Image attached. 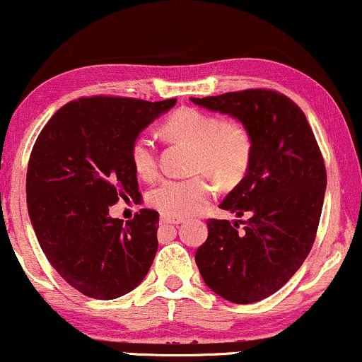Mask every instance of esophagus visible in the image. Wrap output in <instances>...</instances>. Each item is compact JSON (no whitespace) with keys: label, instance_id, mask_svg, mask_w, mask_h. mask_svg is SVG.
<instances>
[{"label":"esophagus","instance_id":"esophagus-1","mask_svg":"<svg viewBox=\"0 0 362 362\" xmlns=\"http://www.w3.org/2000/svg\"><path fill=\"white\" fill-rule=\"evenodd\" d=\"M181 223H182V218L160 215V225H181Z\"/></svg>","mask_w":362,"mask_h":362}]
</instances>
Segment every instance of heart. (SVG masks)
Instances as JSON below:
<instances>
[{
	"label": "heart",
	"mask_w": 362,
	"mask_h": 362,
	"mask_svg": "<svg viewBox=\"0 0 362 362\" xmlns=\"http://www.w3.org/2000/svg\"><path fill=\"white\" fill-rule=\"evenodd\" d=\"M164 132L194 146V173H208L226 185L240 181L248 171L253 142L240 124L225 122L215 114L185 107L176 110L166 122ZM134 171L144 180L158 171V149L151 136L141 134L131 144ZM216 194V185L206 174L176 180L166 177L147 193V203L166 216H189L199 213Z\"/></svg>",
	"instance_id": "obj_1"
}]
</instances>
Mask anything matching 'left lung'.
I'll list each match as a JSON object with an SVG mask.
<instances>
[{
    "label": "left lung",
    "mask_w": 362,
    "mask_h": 362,
    "mask_svg": "<svg viewBox=\"0 0 362 362\" xmlns=\"http://www.w3.org/2000/svg\"><path fill=\"white\" fill-rule=\"evenodd\" d=\"M191 100L233 115L252 137L248 171L220 204L248 218L235 225L209 218L208 238L194 255L213 292L252 304L282 288L309 255L327 186L322 153L300 107L276 90L247 88Z\"/></svg>",
    "instance_id": "obj_1"
}]
</instances>
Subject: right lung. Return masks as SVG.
<instances>
[{
    "label": "right lung",
    "instance_id": "right-lung-1",
    "mask_svg": "<svg viewBox=\"0 0 362 362\" xmlns=\"http://www.w3.org/2000/svg\"><path fill=\"white\" fill-rule=\"evenodd\" d=\"M174 104L80 97L60 107L35 141L26 173L31 225L53 269L83 296L117 298L153 265L158 211L141 209L124 225L109 208L139 194L131 144Z\"/></svg>",
    "mask_w": 362,
    "mask_h": 362
}]
</instances>
